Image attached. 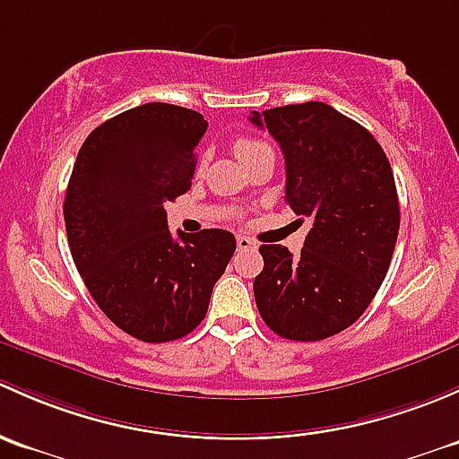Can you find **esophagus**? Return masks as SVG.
<instances>
[{"instance_id": "34e87169", "label": "esophagus", "mask_w": 459, "mask_h": 459, "mask_svg": "<svg viewBox=\"0 0 459 459\" xmlns=\"http://www.w3.org/2000/svg\"><path fill=\"white\" fill-rule=\"evenodd\" d=\"M236 245H238L240 252H252V249L258 247V243L254 238H249V236H236Z\"/></svg>"}]
</instances>
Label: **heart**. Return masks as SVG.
<instances>
[{
    "mask_svg": "<svg viewBox=\"0 0 459 459\" xmlns=\"http://www.w3.org/2000/svg\"><path fill=\"white\" fill-rule=\"evenodd\" d=\"M263 150H269L267 145L263 143V141L247 139V136H240V139H236V143H234V152L240 160H245V159L252 157V154H256V152H263Z\"/></svg>",
    "mask_w": 459,
    "mask_h": 459,
    "instance_id": "1",
    "label": "heart"
}]
</instances>
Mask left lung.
Returning <instances> with one entry per match:
<instances>
[{
  "mask_svg": "<svg viewBox=\"0 0 459 459\" xmlns=\"http://www.w3.org/2000/svg\"><path fill=\"white\" fill-rule=\"evenodd\" d=\"M285 154V201L309 219L300 254L261 245L254 299L273 333L316 342L356 323L380 290L400 230L389 159L367 127L327 103L254 112Z\"/></svg>",
  "mask_w": 459,
  "mask_h": 459,
  "instance_id": "left-lung-1",
  "label": "left lung"
}]
</instances>
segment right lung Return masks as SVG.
I'll return each mask as SVG.
<instances>
[{"instance_id":"1","label":"right lung","mask_w":459,"mask_h":459,"mask_svg":"<svg viewBox=\"0 0 459 459\" xmlns=\"http://www.w3.org/2000/svg\"><path fill=\"white\" fill-rule=\"evenodd\" d=\"M203 115L145 103L94 127L64 201L70 254L99 309L132 338L169 342L205 318L236 238L201 230L174 238L165 203L186 195Z\"/></svg>"}]
</instances>
